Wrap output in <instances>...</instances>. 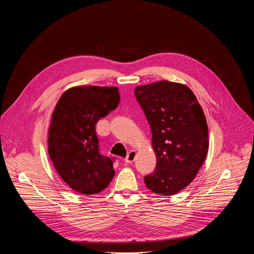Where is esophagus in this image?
Masks as SVG:
<instances>
[{
  "label": "esophagus",
  "mask_w": 254,
  "mask_h": 254,
  "mask_svg": "<svg viewBox=\"0 0 254 254\" xmlns=\"http://www.w3.org/2000/svg\"><path fill=\"white\" fill-rule=\"evenodd\" d=\"M136 155H137V152L135 151V150H130L128 153H127V157H126V163H127V164H130V163H132L135 161V158H136Z\"/></svg>",
  "instance_id": "esophagus-1"
}]
</instances>
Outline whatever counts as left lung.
Segmentation results:
<instances>
[{
    "label": "left lung",
    "instance_id": "obj_1",
    "mask_svg": "<svg viewBox=\"0 0 254 254\" xmlns=\"http://www.w3.org/2000/svg\"><path fill=\"white\" fill-rule=\"evenodd\" d=\"M152 134L154 171L144 177L146 188L172 195L195 177L208 152V126L193 92L183 84L158 81L135 88Z\"/></svg>",
    "mask_w": 254,
    "mask_h": 254
}]
</instances>
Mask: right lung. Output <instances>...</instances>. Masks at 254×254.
Returning <instances> with one entry per match:
<instances>
[{
  "mask_svg": "<svg viewBox=\"0 0 254 254\" xmlns=\"http://www.w3.org/2000/svg\"><path fill=\"white\" fill-rule=\"evenodd\" d=\"M117 87L65 90L52 113L48 153L62 179L82 194L104 190L115 175L114 158L102 155L96 125L119 104Z\"/></svg>",
  "mask_w": 254,
  "mask_h": 254,
  "instance_id": "add662e5",
  "label": "right lung"
}]
</instances>
